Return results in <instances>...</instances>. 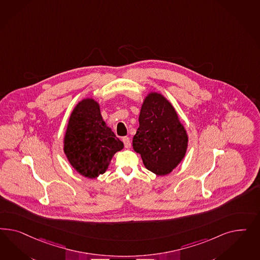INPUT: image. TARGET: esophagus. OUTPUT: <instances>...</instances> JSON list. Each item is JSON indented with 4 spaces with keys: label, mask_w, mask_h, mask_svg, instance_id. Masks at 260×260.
<instances>
[{
    "label": "esophagus",
    "mask_w": 260,
    "mask_h": 260,
    "mask_svg": "<svg viewBox=\"0 0 260 260\" xmlns=\"http://www.w3.org/2000/svg\"><path fill=\"white\" fill-rule=\"evenodd\" d=\"M122 140L124 142V144H125V147H126V149H128L129 147H131V139H129V137H123L122 138Z\"/></svg>",
    "instance_id": "34e87169"
}]
</instances>
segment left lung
Listing matches in <instances>:
<instances>
[{
	"label": "left lung",
	"mask_w": 260,
	"mask_h": 260,
	"mask_svg": "<svg viewBox=\"0 0 260 260\" xmlns=\"http://www.w3.org/2000/svg\"><path fill=\"white\" fill-rule=\"evenodd\" d=\"M188 143L187 131L173 104L160 92H149L142 103L139 127L133 140V149L143 164L156 175H167L186 156Z\"/></svg>",
	"instance_id": "obj_1"
}]
</instances>
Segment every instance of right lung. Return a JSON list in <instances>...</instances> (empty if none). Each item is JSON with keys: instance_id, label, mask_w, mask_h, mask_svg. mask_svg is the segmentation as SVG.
<instances>
[{"instance_id": "1", "label": "right lung", "mask_w": 260, "mask_h": 260, "mask_svg": "<svg viewBox=\"0 0 260 260\" xmlns=\"http://www.w3.org/2000/svg\"><path fill=\"white\" fill-rule=\"evenodd\" d=\"M124 149L103 120L100 104L92 97L82 99L72 110L63 135V153L82 176L94 179L108 170L113 155Z\"/></svg>"}]
</instances>
